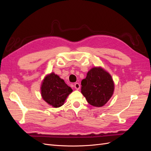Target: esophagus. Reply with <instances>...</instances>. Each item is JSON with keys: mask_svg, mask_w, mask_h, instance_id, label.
Here are the masks:
<instances>
[{"mask_svg": "<svg viewBox=\"0 0 151 151\" xmlns=\"http://www.w3.org/2000/svg\"><path fill=\"white\" fill-rule=\"evenodd\" d=\"M74 88L75 89H76L77 90H78L80 89V84L79 83H76L75 84H74Z\"/></svg>", "mask_w": 151, "mask_h": 151, "instance_id": "1", "label": "esophagus"}]
</instances>
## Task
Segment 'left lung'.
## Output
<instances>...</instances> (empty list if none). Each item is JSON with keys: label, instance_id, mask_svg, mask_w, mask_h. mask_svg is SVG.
Wrapping results in <instances>:
<instances>
[{"label": "left lung", "instance_id": "8db88e82", "mask_svg": "<svg viewBox=\"0 0 151 151\" xmlns=\"http://www.w3.org/2000/svg\"><path fill=\"white\" fill-rule=\"evenodd\" d=\"M81 93L92 106L101 107L111 98L114 92V82L111 75L103 68L93 67L81 81Z\"/></svg>", "mask_w": 151, "mask_h": 151}]
</instances>
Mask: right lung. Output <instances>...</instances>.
Here are the masks:
<instances>
[{
  "instance_id": "1",
  "label": "right lung",
  "mask_w": 151,
  "mask_h": 151,
  "mask_svg": "<svg viewBox=\"0 0 151 151\" xmlns=\"http://www.w3.org/2000/svg\"><path fill=\"white\" fill-rule=\"evenodd\" d=\"M72 92L70 87L53 72L45 77L41 86L42 98L53 108L62 106L68 94Z\"/></svg>"
}]
</instances>
